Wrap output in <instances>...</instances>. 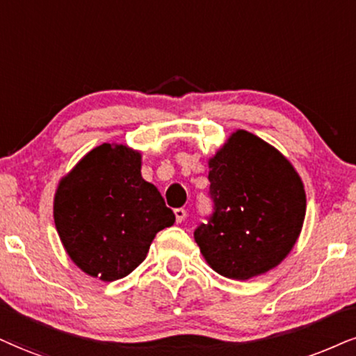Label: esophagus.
<instances>
[{"label": "esophagus", "mask_w": 356, "mask_h": 356, "mask_svg": "<svg viewBox=\"0 0 356 356\" xmlns=\"http://www.w3.org/2000/svg\"><path fill=\"white\" fill-rule=\"evenodd\" d=\"M175 218H177V222H183V221H185V218H186V209H183V208H177V209H175Z\"/></svg>", "instance_id": "esophagus-1"}]
</instances>
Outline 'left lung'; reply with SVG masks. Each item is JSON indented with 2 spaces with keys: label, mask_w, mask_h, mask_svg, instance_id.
Segmentation results:
<instances>
[{
  "label": "left lung",
  "mask_w": 356,
  "mask_h": 356,
  "mask_svg": "<svg viewBox=\"0 0 356 356\" xmlns=\"http://www.w3.org/2000/svg\"><path fill=\"white\" fill-rule=\"evenodd\" d=\"M213 214L195 231L213 270L248 280L292 251L305 218L304 183L277 148L238 130L209 158Z\"/></svg>",
  "instance_id": "1"
}]
</instances>
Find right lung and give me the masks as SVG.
Here are the masks:
<instances>
[{"mask_svg":"<svg viewBox=\"0 0 356 356\" xmlns=\"http://www.w3.org/2000/svg\"><path fill=\"white\" fill-rule=\"evenodd\" d=\"M140 170V152L102 143L56 190L54 222L65 252L79 269L104 282L137 269L156 232L175 222L160 191Z\"/></svg>","mask_w":356,"mask_h":356,"instance_id":"add662e5","label":"right lung"}]
</instances>
